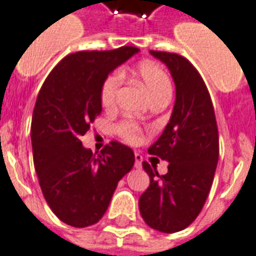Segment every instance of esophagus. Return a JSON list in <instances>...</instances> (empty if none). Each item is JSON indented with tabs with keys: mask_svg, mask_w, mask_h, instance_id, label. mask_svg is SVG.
Returning <instances> with one entry per match:
<instances>
[{
	"mask_svg": "<svg viewBox=\"0 0 256 256\" xmlns=\"http://www.w3.org/2000/svg\"><path fill=\"white\" fill-rule=\"evenodd\" d=\"M134 158H136L134 167H136V168H141V167H142V156L140 155V154H136V155H134Z\"/></svg>",
	"mask_w": 256,
	"mask_h": 256,
	"instance_id": "34e87169",
	"label": "esophagus"
}]
</instances>
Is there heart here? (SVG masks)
<instances>
[{"mask_svg":"<svg viewBox=\"0 0 256 256\" xmlns=\"http://www.w3.org/2000/svg\"><path fill=\"white\" fill-rule=\"evenodd\" d=\"M136 75L138 78L140 84L144 86L146 93L152 98L159 97L163 94H172V82L168 75L164 72V70L156 66L154 63H142L140 64ZM122 84V75L119 72L111 74L108 78L104 80L101 86L100 100L101 104L106 110H111L116 102V96L119 86ZM119 133L128 142H137L140 140L138 128L132 122H123L119 124Z\"/></svg>","mask_w":256,"mask_h":256,"instance_id":"obj_1","label":"heart"}]
</instances>
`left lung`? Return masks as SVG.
I'll list each match as a JSON object with an SVG mask.
<instances>
[{"label": "left lung", "instance_id": "obj_1", "mask_svg": "<svg viewBox=\"0 0 256 256\" xmlns=\"http://www.w3.org/2000/svg\"><path fill=\"white\" fill-rule=\"evenodd\" d=\"M150 53L170 70L176 102L170 122L148 150L168 162V172L159 176L155 164L142 162L150 182L138 207L152 229L176 233L196 220L207 200L220 156L218 128L207 86L190 62L177 53Z\"/></svg>", "mask_w": 256, "mask_h": 256}]
</instances>
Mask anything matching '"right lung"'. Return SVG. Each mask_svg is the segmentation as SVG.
I'll use <instances>...</instances> for the list:
<instances>
[{"label": "right lung", "instance_id": "add662e5", "mask_svg": "<svg viewBox=\"0 0 256 256\" xmlns=\"http://www.w3.org/2000/svg\"><path fill=\"white\" fill-rule=\"evenodd\" d=\"M138 48L68 54L53 68L36 97L31 122L34 167L54 215L74 228L106 214L118 182L134 164V152L111 141L93 154L80 141L102 111L101 86Z\"/></svg>", "mask_w": 256, "mask_h": 256}]
</instances>
